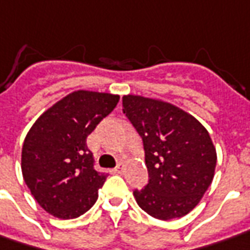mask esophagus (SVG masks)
I'll return each instance as SVG.
<instances>
[{
  "instance_id": "esophagus-1",
  "label": "esophagus",
  "mask_w": 250,
  "mask_h": 250,
  "mask_svg": "<svg viewBox=\"0 0 250 250\" xmlns=\"http://www.w3.org/2000/svg\"><path fill=\"white\" fill-rule=\"evenodd\" d=\"M123 171H125V166H123V163H120L118 167L113 169V172H116V174H122Z\"/></svg>"
}]
</instances>
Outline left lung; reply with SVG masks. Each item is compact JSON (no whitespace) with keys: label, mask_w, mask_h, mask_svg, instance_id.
<instances>
[{"label":"left lung","mask_w":250,"mask_h":250,"mask_svg":"<svg viewBox=\"0 0 250 250\" xmlns=\"http://www.w3.org/2000/svg\"><path fill=\"white\" fill-rule=\"evenodd\" d=\"M123 113L144 142L149 182L134 190L138 205L160 220L182 218L200 203L216 167V149L197 119L172 104L123 97Z\"/></svg>","instance_id":"1"}]
</instances>
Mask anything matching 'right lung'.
I'll return each instance as SVG.
<instances>
[{"mask_svg":"<svg viewBox=\"0 0 250 250\" xmlns=\"http://www.w3.org/2000/svg\"><path fill=\"white\" fill-rule=\"evenodd\" d=\"M119 96L78 90L42 113L21 149V172L37 203L60 219L94 205L106 174L94 169L86 138L111 113Z\"/></svg>","mask_w":250,"mask_h":250,"instance_id":"obj_1","label":"right lung"}]
</instances>
